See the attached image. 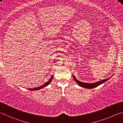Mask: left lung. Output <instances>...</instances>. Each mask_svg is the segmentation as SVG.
Segmentation results:
<instances>
[{"instance_id": "1", "label": "left lung", "mask_w": 123, "mask_h": 123, "mask_svg": "<svg viewBox=\"0 0 123 123\" xmlns=\"http://www.w3.org/2000/svg\"><path fill=\"white\" fill-rule=\"evenodd\" d=\"M113 76V74L112 75ZM110 77V78H108L107 79H103L102 80H100V81H98L97 82H95V83H84L82 82V81H79L78 80H77V79L75 77V76H74V74H72V76H73V78L74 79V81H76V82L78 84V85L80 86L84 87V88H86V89H93V88H95L96 87L98 86L99 85H100L101 84H102L104 83L105 81H107L108 80H109L112 77Z\"/></svg>"}]
</instances>
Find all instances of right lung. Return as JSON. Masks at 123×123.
I'll return each instance as SVG.
<instances>
[{
	"label": "right lung",
	"mask_w": 123,
	"mask_h": 123,
	"mask_svg": "<svg viewBox=\"0 0 123 123\" xmlns=\"http://www.w3.org/2000/svg\"><path fill=\"white\" fill-rule=\"evenodd\" d=\"M53 78V75H52L50 79H49V80L47 81V82L45 83V84H44L42 85H40V86H38V87H34V88H28V90H30V91H36V90H40L42 89H43V88L47 86V85H48L49 84L51 83V81H52V79Z\"/></svg>",
	"instance_id": "right-lung-1"
}]
</instances>
